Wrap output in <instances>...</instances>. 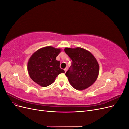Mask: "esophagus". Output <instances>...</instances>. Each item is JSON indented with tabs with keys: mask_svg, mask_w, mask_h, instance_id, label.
<instances>
[{
	"mask_svg": "<svg viewBox=\"0 0 129 129\" xmlns=\"http://www.w3.org/2000/svg\"><path fill=\"white\" fill-rule=\"evenodd\" d=\"M64 71H65V72H67V70H68V68L67 67H66V68H64Z\"/></svg>",
	"mask_w": 129,
	"mask_h": 129,
	"instance_id": "1",
	"label": "esophagus"
}]
</instances>
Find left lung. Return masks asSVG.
<instances>
[{"instance_id":"8db88e82","label":"left lung","mask_w":129,"mask_h":129,"mask_svg":"<svg viewBox=\"0 0 129 129\" xmlns=\"http://www.w3.org/2000/svg\"><path fill=\"white\" fill-rule=\"evenodd\" d=\"M64 52L72 60L65 75L73 87L82 90L91 86L97 79L100 71L95 57L90 52L80 47L66 48Z\"/></svg>"}]
</instances>
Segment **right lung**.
Returning a JSON list of instances; mask_svg holds the SVG:
<instances>
[{
  "label": "right lung",
  "instance_id": "obj_1",
  "mask_svg": "<svg viewBox=\"0 0 129 129\" xmlns=\"http://www.w3.org/2000/svg\"><path fill=\"white\" fill-rule=\"evenodd\" d=\"M60 49L51 46L38 50L29 58L27 64L29 75L32 80L41 87H47L64 71L60 67V62L56 60Z\"/></svg>",
  "mask_w": 129,
  "mask_h": 129
}]
</instances>
